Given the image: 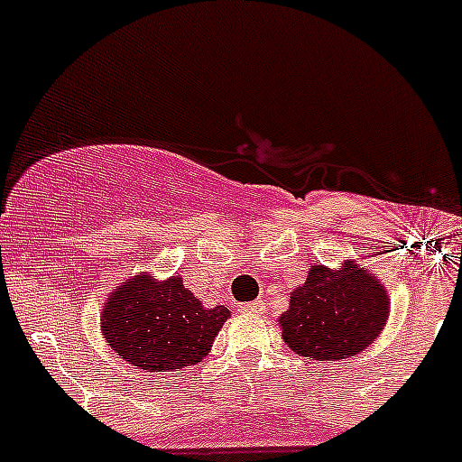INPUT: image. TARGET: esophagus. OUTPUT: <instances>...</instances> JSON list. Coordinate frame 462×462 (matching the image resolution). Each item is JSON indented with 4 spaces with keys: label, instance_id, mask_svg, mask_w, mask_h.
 Segmentation results:
<instances>
[{
    "label": "esophagus",
    "instance_id": "esophagus-1",
    "mask_svg": "<svg viewBox=\"0 0 462 462\" xmlns=\"http://www.w3.org/2000/svg\"><path fill=\"white\" fill-rule=\"evenodd\" d=\"M243 312L263 314V312H266V303H263V300H254V303H247V305H243Z\"/></svg>",
    "mask_w": 462,
    "mask_h": 462
}]
</instances>
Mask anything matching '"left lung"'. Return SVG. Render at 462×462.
<instances>
[{"instance_id":"left-lung-1","label":"left lung","mask_w":462,"mask_h":462,"mask_svg":"<svg viewBox=\"0 0 462 462\" xmlns=\"http://www.w3.org/2000/svg\"><path fill=\"white\" fill-rule=\"evenodd\" d=\"M391 298L383 282L354 259L340 268L312 263L280 314L282 340L298 356L342 361L368 349L389 321Z\"/></svg>"}]
</instances>
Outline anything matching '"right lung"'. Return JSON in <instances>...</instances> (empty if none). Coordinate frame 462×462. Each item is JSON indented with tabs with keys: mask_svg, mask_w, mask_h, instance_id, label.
I'll list each match as a JSON object with an SVG mask.
<instances>
[{
	"mask_svg": "<svg viewBox=\"0 0 462 462\" xmlns=\"http://www.w3.org/2000/svg\"><path fill=\"white\" fill-rule=\"evenodd\" d=\"M231 310L206 308L180 275L157 280L138 273L120 282L101 312V336L117 356L143 373L196 365L210 352Z\"/></svg>",
	"mask_w": 462,
	"mask_h": 462,
	"instance_id": "right-lung-1",
	"label": "right lung"
}]
</instances>
